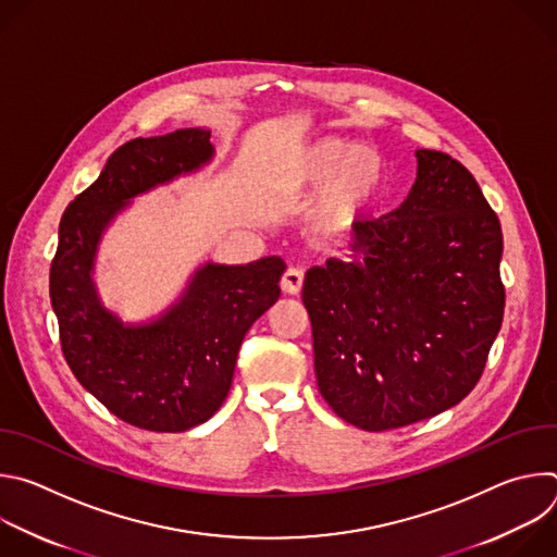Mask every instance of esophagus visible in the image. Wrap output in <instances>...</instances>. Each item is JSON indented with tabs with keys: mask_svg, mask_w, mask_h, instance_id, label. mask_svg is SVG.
<instances>
[{
	"mask_svg": "<svg viewBox=\"0 0 557 557\" xmlns=\"http://www.w3.org/2000/svg\"><path fill=\"white\" fill-rule=\"evenodd\" d=\"M301 284H304V271L301 269H288L284 275H282V290L288 293V295H299L301 290Z\"/></svg>",
	"mask_w": 557,
	"mask_h": 557,
	"instance_id": "34e87169",
	"label": "esophagus"
}]
</instances>
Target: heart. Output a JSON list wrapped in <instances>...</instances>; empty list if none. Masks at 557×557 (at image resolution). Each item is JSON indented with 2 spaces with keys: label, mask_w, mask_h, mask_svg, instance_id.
<instances>
[{
  "label": "heart",
  "mask_w": 557,
  "mask_h": 557,
  "mask_svg": "<svg viewBox=\"0 0 557 557\" xmlns=\"http://www.w3.org/2000/svg\"><path fill=\"white\" fill-rule=\"evenodd\" d=\"M314 213L331 224L355 222L381 194L383 161L372 145L339 136L306 143L293 158L288 181L297 189L317 185Z\"/></svg>",
  "instance_id": "1"
}]
</instances>
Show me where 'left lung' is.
Wrapping results in <instances>:
<instances>
[{"label":"left lung","mask_w":557,"mask_h":557,"mask_svg":"<svg viewBox=\"0 0 557 557\" xmlns=\"http://www.w3.org/2000/svg\"><path fill=\"white\" fill-rule=\"evenodd\" d=\"M394 211L352 224L350 262L306 271L314 374L326 404L366 432L460 404L479 383L505 312L503 231L451 156L417 149Z\"/></svg>","instance_id":"1"}]
</instances>
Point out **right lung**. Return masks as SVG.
<instances>
[{
  "mask_svg": "<svg viewBox=\"0 0 557 557\" xmlns=\"http://www.w3.org/2000/svg\"><path fill=\"white\" fill-rule=\"evenodd\" d=\"M207 127L121 145L59 224L50 301L61 350L92 396L119 419L151 432H185L215 414L245 335L280 297L277 256L249 264H200L183 293L147 322L127 324L99 295L95 267L108 226L134 198L213 161Z\"/></svg>",
  "mask_w": 557,
  "mask_h": 557,
  "instance_id": "1",
  "label": "right lung"
}]
</instances>
